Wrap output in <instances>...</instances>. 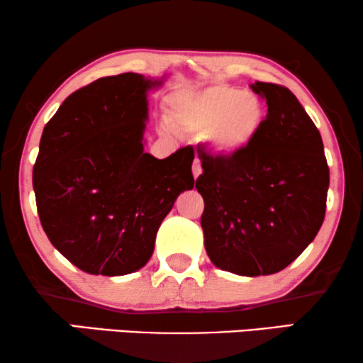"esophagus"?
I'll list each match as a JSON object with an SVG mask.
<instances>
[{"instance_id": "esophagus-1", "label": "esophagus", "mask_w": 363, "mask_h": 363, "mask_svg": "<svg viewBox=\"0 0 363 363\" xmlns=\"http://www.w3.org/2000/svg\"><path fill=\"white\" fill-rule=\"evenodd\" d=\"M191 172H193V177H195V180H196V178L200 177V173H201V163H200V160H198V158H195V162H193Z\"/></svg>"}]
</instances>
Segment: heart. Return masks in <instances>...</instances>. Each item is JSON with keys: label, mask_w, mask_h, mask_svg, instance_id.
Returning <instances> with one entry per match:
<instances>
[{"label": "heart", "mask_w": 363, "mask_h": 363, "mask_svg": "<svg viewBox=\"0 0 363 363\" xmlns=\"http://www.w3.org/2000/svg\"><path fill=\"white\" fill-rule=\"evenodd\" d=\"M170 117L183 130L205 133L206 142L220 155H235L259 135L266 108L255 92L213 86L201 92L177 94Z\"/></svg>", "instance_id": "b5f03b06"}]
</instances>
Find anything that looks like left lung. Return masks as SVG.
Here are the masks:
<instances>
[{
	"label": "left lung",
	"instance_id": "1",
	"mask_svg": "<svg viewBox=\"0 0 363 363\" xmlns=\"http://www.w3.org/2000/svg\"><path fill=\"white\" fill-rule=\"evenodd\" d=\"M266 99L259 135L235 155L198 145L205 201L201 228L211 262L240 276H267L291 264L325 216L329 165L320 133L289 89L255 82Z\"/></svg>",
	"mask_w": 363,
	"mask_h": 363
}]
</instances>
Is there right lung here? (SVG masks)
<instances>
[{
	"mask_svg": "<svg viewBox=\"0 0 363 363\" xmlns=\"http://www.w3.org/2000/svg\"><path fill=\"white\" fill-rule=\"evenodd\" d=\"M142 74L101 77L72 92L44 127L33 168L43 230L89 274L122 276L150 259L155 236L195 178L191 145L158 160L143 152Z\"/></svg>",
	"mask_w": 363,
	"mask_h": 363,
	"instance_id": "add662e5",
	"label": "right lung"
}]
</instances>
